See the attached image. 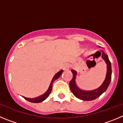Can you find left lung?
I'll return each instance as SVG.
<instances>
[{
	"mask_svg": "<svg viewBox=\"0 0 123 123\" xmlns=\"http://www.w3.org/2000/svg\"><path fill=\"white\" fill-rule=\"evenodd\" d=\"M102 57L107 64V74H106L105 79L104 81L103 82L102 85L97 89H94L93 91H82L80 89L75 83V78H76L77 73L74 70H71L73 74V77L72 79L69 83L70 88V90H71L73 94L75 97H77L78 99L83 100H86V101L94 100V99H97V97H99L102 94L104 93L108 88L111 79V62L108 59V56L104 52H102Z\"/></svg>",
	"mask_w": 123,
	"mask_h": 123,
	"instance_id": "1",
	"label": "left lung"
}]
</instances>
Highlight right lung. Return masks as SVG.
<instances>
[{
    "label": "right lung",
    "instance_id": "obj_1",
    "mask_svg": "<svg viewBox=\"0 0 123 123\" xmlns=\"http://www.w3.org/2000/svg\"><path fill=\"white\" fill-rule=\"evenodd\" d=\"M62 72H63V70H60L59 72H58L57 74H55V75L54 76L53 79H52L51 82V84L50 85H49L48 90L46 91V92L44 93L43 95H41V96H38V97H35V98H27V97H24V99H26V100H27V101L31 102H32V103H39V102H43L44 100H45V99H46V98L49 96L51 92L52 86H53V84L54 81H55L56 80L58 79V78L60 77V76L62 75Z\"/></svg>",
    "mask_w": 123,
    "mask_h": 123
}]
</instances>
